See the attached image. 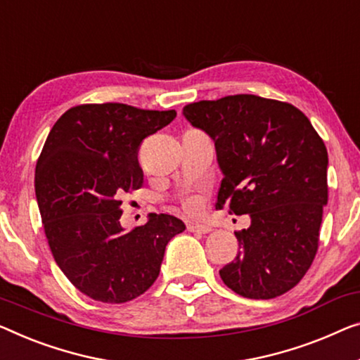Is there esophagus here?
Segmentation results:
<instances>
[{
	"instance_id": "esophagus-1",
	"label": "esophagus",
	"mask_w": 360,
	"mask_h": 360,
	"mask_svg": "<svg viewBox=\"0 0 360 360\" xmlns=\"http://www.w3.org/2000/svg\"><path fill=\"white\" fill-rule=\"evenodd\" d=\"M187 229H189L191 233H200V234H207L212 231V228L207 226V224H195V223L187 224Z\"/></svg>"
}]
</instances>
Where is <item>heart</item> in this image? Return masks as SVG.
I'll list each match as a JSON object with an SVG mask.
<instances>
[{
    "label": "heart",
    "instance_id": "obj_1",
    "mask_svg": "<svg viewBox=\"0 0 360 360\" xmlns=\"http://www.w3.org/2000/svg\"><path fill=\"white\" fill-rule=\"evenodd\" d=\"M184 208L189 213H195L198 210V205H197V202H194V200H187L184 203Z\"/></svg>",
    "mask_w": 360,
    "mask_h": 360
}]
</instances>
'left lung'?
<instances>
[{
	"instance_id": "left-lung-1",
	"label": "left lung",
	"mask_w": 360,
	"mask_h": 360,
	"mask_svg": "<svg viewBox=\"0 0 360 360\" xmlns=\"http://www.w3.org/2000/svg\"><path fill=\"white\" fill-rule=\"evenodd\" d=\"M182 115L214 142L223 173L217 208L250 217V226L234 233L240 252L219 276L239 296H281L319 249L328 202L323 141L296 106L257 95L197 101Z\"/></svg>"
}]
</instances>
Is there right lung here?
Returning <instances> with one entry per match:
<instances>
[{"label":"right lung","instance_id":"1","mask_svg":"<svg viewBox=\"0 0 360 360\" xmlns=\"http://www.w3.org/2000/svg\"><path fill=\"white\" fill-rule=\"evenodd\" d=\"M174 117V110L80 105L48 134L35 168L37 203L58 266L85 296L108 304L141 296L158 278L166 245L186 229L166 213H150L131 231L120 223V197L143 182L141 143Z\"/></svg>","mask_w":360,"mask_h":360}]
</instances>
